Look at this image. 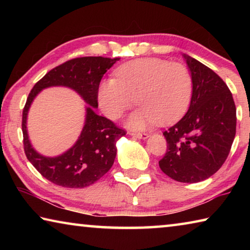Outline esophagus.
<instances>
[{"label":"esophagus","instance_id":"obj_1","mask_svg":"<svg viewBox=\"0 0 250 250\" xmlns=\"http://www.w3.org/2000/svg\"><path fill=\"white\" fill-rule=\"evenodd\" d=\"M132 137H135L138 139H147L149 138V134L147 133H141V132H130Z\"/></svg>","mask_w":250,"mask_h":250}]
</instances>
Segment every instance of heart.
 I'll use <instances>...</instances> for the list:
<instances>
[{
	"instance_id": "b5f03b06",
	"label": "heart",
	"mask_w": 250,
	"mask_h": 250,
	"mask_svg": "<svg viewBox=\"0 0 250 250\" xmlns=\"http://www.w3.org/2000/svg\"><path fill=\"white\" fill-rule=\"evenodd\" d=\"M193 92L191 71L182 62L161 58H139L118 67L116 78L101 82L100 108L117 120L137 104L140 109L129 118V125L143 129L158 121L174 122L184 115Z\"/></svg>"
}]
</instances>
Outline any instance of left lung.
<instances>
[{
  "label": "left lung",
  "mask_w": 250,
  "mask_h": 250,
  "mask_svg": "<svg viewBox=\"0 0 250 250\" xmlns=\"http://www.w3.org/2000/svg\"><path fill=\"white\" fill-rule=\"evenodd\" d=\"M193 79L186 115L163 132L167 150L159 161L167 176L183 183L208 179L225 162L236 134V107L219 76L196 59L184 56Z\"/></svg>",
  "instance_id": "8db88e82"
}]
</instances>
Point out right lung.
<instances>
[{"label": "right lung", "mask_w": 250, "mask_h": 250, "mask_svg": "<svg viewBox=\"0 0 250 250\" xmlns=\"http://www.w3.org/2000/svg\"><path fill=\"white\" fill-rule=\"evenodd\" d=\"M120 58L78 57L49 70L33 87L23 109L22 131L26 158L45 179L62 188H79L94 184L115 162L116 142L126 131L107 118L98 116V89L101 78ZM66 85L77 91L90 104L86 121L75 146L64 155L47 158L37 153L28 140L27 112L31 101L44 87Z\"/></svg>", "instance_id": "right-lung-1"}]
</instances>
